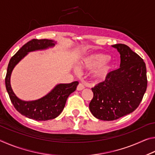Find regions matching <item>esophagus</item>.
I'll return each instance as SVG.
<instances>
[{
    "label": "esophagus",
    "mask_w": 155,
    "mask_h": 155,
    "mask_svg": "<svg viewBox=\"0 0 155 155\" xmlns=\"http://www.w3.org/2000/svg\"><path fill=\"white\" fill-rule=\"evenodd\" d=\"M83 89H85V86H84V85L83 83H79L77 86V90L78 91H81V90H83Z\"/></svg>",
    "instance_id": "1"
}]
</instances>
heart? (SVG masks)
Returning <instances> with one entry per match:
<instances>
[{
    "mask_svg": "<svg viewBox=\"0 0 155 155\" xmlns=\"http://www.w3.org/2000/svg\"><path fill=\"white\" fill-rule=\"evenodd\" d=\"M109 56L103 53H94L83 58L79 63L80 67L85 70L95 68L92 72V77L96 79H102L113 68V65L107 60Z\"/></svg>",
    "mask_w": 155,
    "mask_h": 155,
    "instance_id": "b5f03b06",
    "label": "heart"
}]
</instances>
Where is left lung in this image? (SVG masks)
I'll return each instance as SVG.
<instances>
[{
	"mask_svg": "<svg viewBox=\"0 0 155 155\" xmlns=\"http://www.w3.org/2000/svg\"><path fill=\"white\" fill-rule=\"evenodd\" d=\"M112 47L120 52V67L91 88L94 97L89 105L94 116L104 121L117 120L134 111L143 98L148 82L146 64L136 52L125 44Z\"/></svg>",
	"mask_w": 155,
	"mask_h": 155,
	"instance_id": "obj_1",
	"label": "left lung"
}]
</instances>
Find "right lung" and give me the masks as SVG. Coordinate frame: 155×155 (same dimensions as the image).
Masks as SVG:
<instances>
[{
	"label": "right lung",
	"instance_id": "add662e5",
	"mask_svg": "<svg viewBox=\"0 0 155 155\" xmlns=\"http://www.w3.org/2000/svg\"><path fill=\"white\" fill-rule=\"evenodd\" d=\"M55 44V41L51 40L33 39L25 44L12 57L7 67L5 86L13 105L22 115L37 121L54 119L59 115L64 108L68 96L76 90L78 82L74 81L71 83L58 84L42 98L35 101H25L18 98L13 91L10 78L14 67L28 52L45 50L53 47Z\"/></svg>",
	"mask_w": 155,
	"mask_h": 155
}]
</instances>
